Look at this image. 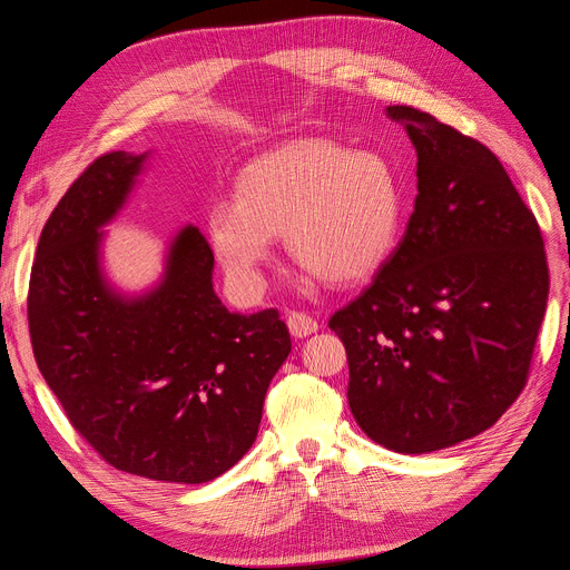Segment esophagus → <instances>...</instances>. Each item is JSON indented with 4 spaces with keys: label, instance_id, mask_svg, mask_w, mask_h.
<instances>
[{
    "label": "esophagus",
    "instance_id": "34e87169",
    "mask_svg": "<svg viewBox=\"0 0 570 570\" xmlns=\"http://www.w3.org/2000/svg\"><path fill=\"white\" fill-rule=\"evenodd\" d=\"M287 327L295 337H306L318 331V321L304 312H289L287 314Z\"/></svg>",
    "mask_w": 570,
    "mask_h": 570
}]
</instances>
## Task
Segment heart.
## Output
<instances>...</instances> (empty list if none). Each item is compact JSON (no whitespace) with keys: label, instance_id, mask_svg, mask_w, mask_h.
I'll return each mask as SVG.
<instances>
[{"label":"heart","instance_id":"1","mask_svg":"<svg viewBox=\"0 0 570 570\" xmlns=\"http://www.w3.org/2000/svg\"><path fill=\"white\" fill-rule=\"evenodd\" d=\"M400 214V187L385 159L327 140H299L239 174L235 204L212 206L206 235L243 289L262 287L275 235H283L299 266L340 285L383 264Z\"/></svg>","mask_w":570,"mask_h":570}]
</instances>
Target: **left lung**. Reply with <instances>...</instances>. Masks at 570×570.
Listing matches in <instances>:
<instances>
[{
    "label": "left lung",
    "instance_id": "8db88e82",
    "mask_svg": "<svg viewBox=\"0 0 570 570\" xmlns=\"http://www.w3.org/2000/svg\"><path fill=\"white\" fill-rule=\"evenodd\" d=\"M419 154V197L373 283L327 321L364 433L400 454L475 438L519 400L549 295L538 218L502 161L413 107H387Z\"/></svg>",
    "mask_w": 570,
    "mask_h": 570
}]
</instances>
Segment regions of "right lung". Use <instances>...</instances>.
Returning a JSON list of instances; mask_svg holds the SVG:
<instances>
[{"label":"right lung","instance_id":"right-lung-1","mask_svg":"<svg viewBox=\"0 0 570 570\" xmlns=\"http://www.w3.org/2000/svg\"><path fill=\"white\" fill-rule=\"evenodd\" d=\"M142 161L101 154L47 218L30 271V342L66 419L101 459L199 485L249 452L292 340L278 308L243 316L220 304L214 252L195 226L176 237L147 297L124 299L105 283L99 228Z\"/></svg>","mask_w":570,"mask_h":570}]
</instances>
